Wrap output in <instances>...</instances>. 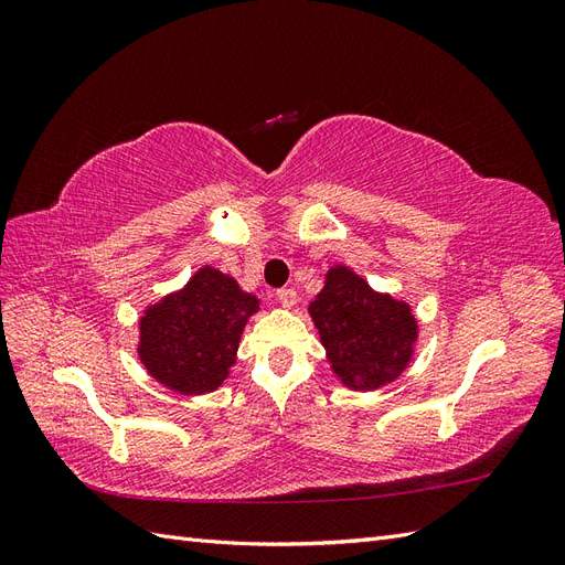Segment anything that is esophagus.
<instances>
[{
  "label": "esophagus",
  "instance_id": "esophagus-1",
  "mask_svg": "<svg viewBox=\"0 0 565 565\" xmlns=\"http://www.w3.org/2000/svg\"><path fill=\"white\" fill-rule=\"evenodd\" d=\"M278 301L285 306V309H292V306L297 303V292L289 287H282V289H278Z\"/></svg>",
  "mask_w": 565,
  "mask_h": 565
}]
</instances>
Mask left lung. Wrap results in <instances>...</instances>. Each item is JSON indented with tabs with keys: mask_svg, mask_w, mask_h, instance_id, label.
<instances>
[{
	"mask_svg": "<svg viewBox=\"0 0 565 565\" xmlns=\"http://www.w3.org/2000/svg\"><path fill=\"white\" fill-rule=\"evenodd\" d=\"M309 313L341 384L372 391L401 377L413 358L417 320L405 301L380 295L347 266L324 276Z\"/></svg>",
	"mask_w": 565,
	"mask_h": 565,
	"instance_id": "1",
	"label": "left lung"
}]
</instances>
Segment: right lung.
<instances>
[{
	"mask_svg": "<svg viewBox=\"0 0 565 565\" xmlns=\"http://www.w3.org/2000/svg\"><path fill=\"white\" fill-rule=\"evenodd\" d=\"M259 299L212 266L179 292L152 303L139 320V358L152 380L183 396L218 388L235 363L247 318Z\"/></svg>",
	"mask_w": 565,
	"mask_h": 565,
	"instance_id": "right-lung-1",
	"label": "right lung"
}]
</instances>
